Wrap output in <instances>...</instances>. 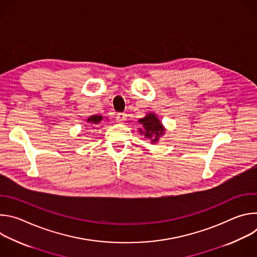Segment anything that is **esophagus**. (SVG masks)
<instances>
[{"mask_svg": "<svg viewBox=\"0 0 257 257\" xmlns=\"http://www.w3.org/2000/svg\"><path fill=\"white\" fill-rule=\"evenodd\" d=\"M127 115L125 113H118L117 116H116V119H117V122L118 123H124L126 121V118Z\"/></svg>", "mask_w": 257, "mask_h": 257, "instance_id": "34e87169", "label": "esophagus"}]
</instances>
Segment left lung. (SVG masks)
<instances>
[{"label":"left lung","mask_w":257,"mask_h":257,"mask_svg":"<svg viewBox=\"0 0 257 257\" xmlns=\"http://www.w3.org/2000/svg\"><path fill=\"white\" fill-rule=\"evenodd\" d=\"M138 122L143 127L142 129H139V132L143 134L145 138L151 139L152 143L158 142L159 138L165 133V128L162 125V122L154 113H149L144 118L138 120Z\"/></svg>","instance_id":"8db88e82"}]
</instances>
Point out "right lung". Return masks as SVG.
<instances>
[{"mask_svg": "<svg viewBox=\"0 0 257 257\" xmlns=\"http://www.w3.org/2000/svg\"><path fill=\"white\" fill-rule=\"evenodd\" d=\"M101 121H102V116H98V115H93L87 119V122L90 124H93V125H97Z\"/></svg>", "mask_w": 257, "mask_h": 257, "instance_id": "add662e5", "label": "right lung"}]
</instances>
